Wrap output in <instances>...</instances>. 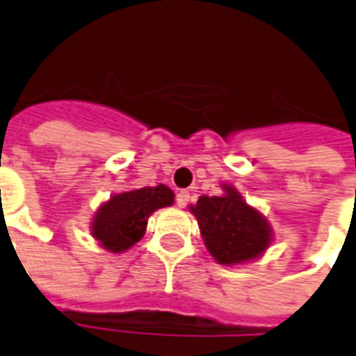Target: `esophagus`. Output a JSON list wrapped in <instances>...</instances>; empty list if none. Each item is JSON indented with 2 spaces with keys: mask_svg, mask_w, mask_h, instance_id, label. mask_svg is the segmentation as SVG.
Here are the masks:
<instances>
[{
  "mask_svg": "<svg viewBox=\"0 0 356 356\" xmlns=\"http://www.w3.org/2000/svg\"><path fill=\"white\" fill-rule=\"evenodd\" d=\"M190 201V192H186V190H181L177 194V205L181 207V209H184V207L188 205Z\"/></svg>",
  "mask_w": 356,
  "mask_h": 356,
  "instance_id": "1",
  "label": "esophagus"
}]
</instances>
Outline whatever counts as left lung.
<instances>
[{"instance_id": "left-lung-1", "label": "left lung", "mask_w": 356, "mask_h": 356, "mask_svg": "<svg viewBox=\"0 0 356 356\" xmlns=\"http://www.w3.org/2000/svg\"><path fill=\"white\" fill-rule=\"evenodd\" d=\"M207 251L218 264L243 266L260 259L273 242L268 218L243 200L234 184L222 183L220 195H200L190 205Z\"/></svg>"}]
</instances>
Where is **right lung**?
Returning <instances> with one entry per match:
<instances>
[{"instance_id": "obj_1", "label": "right lung", "mask_w": 356, "mask_h": 356, "mask_svg": "<svg viewBox=\"0 0 356 356\" xmlns=\"http://www.w3.org/2000/svg\"><path fill=\"white\" fill-rule=\"evenodd\" d=\"M175 194L166 184L116 192L97 207L90 234L108 253H125L142 240L147 220L155 211L172 207Z\"/></svg>"}]
</instances>
